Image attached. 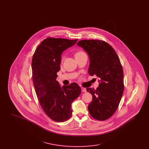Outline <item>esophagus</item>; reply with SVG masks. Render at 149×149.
<instances>
[{
  "label": "esophagus",
  "instance_id": "obj_1",
  "mask_svg": "<svg viewBox=\"0 0 149 149\" xmlns=\"http://www.w3.org/2000/svg\"><path fill=\"white\" fill-rule=\"evenodd\" d=\"M81 91L85 93L86 92V89L84 88H83V87H81Z\"/></svg>",
  "mask_w": 149,
  "mask_h": 149
}]
</instances>
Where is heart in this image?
Listing matches in <instances>:
<instances>
[{
	"label": "heart",
	"mask_w": 149,
	"mask_h": 149,
	"mask_svg": "<svg viewBox=\"0 0 149 149\" xmlns=\"http://www.w3.org/2000/svg\"><path fill=\"white\" fill-rule=\"evenodd\" d=\"M84 53H85V52L84 51H77L75 54V56H79V55H81V54H83Z\"/></svg>",
	"instance_id": "b5f03b06"
}]
</instances>
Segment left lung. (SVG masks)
<instances>
[{
  "instance_id": "obj_1",
  "label": "left lung",
  "mask_w": 149,
  "mask_h": 149,
  "mask_svg": "<svg viewBox=\"0 0 149 149\" xmlns=\"http://www.w3.org/2000/svg\"><path fill=\"white\" fill-rule=\"evenodd\" d=\"M77 45L89 56V74L100 79L96 89L86 88L93 97L88 107L89 112L97 120H106L116 111L124 90L123 71L120 58L113 48L104 41L84 40Z\"/></svg>"
}]
</instances>
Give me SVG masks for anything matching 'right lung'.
Masks as SVG:
<instances>
[{
	"instance_id": "1",
	"label": "right lung",
	"mask_w": 149,
	"mask_h": 149,
	"mask_svg": "<svg viewBox=\"0 0 149 149\" xmlns=\"http://www.w3.org/2000/svg\"><path fill=\"white\" fill-rule=\"evenodd\" d=\"M77 41L48 37L38 45L32 57V79L37 98L46 115L58 122L70 118L71 103L81 92L76 83L61 88L56 80L63 52Z\"/></svg>"
}]
</instances>
